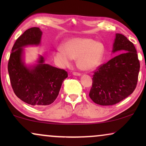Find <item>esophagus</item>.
Returning <instances> with one entry per match:
<instances>
[{
	"label": "esophagus",
	"instance_id": "34e87169",
	"mask_svg": "<svg viewBox=\"0 0 146 146\" xmlns=\"http://www.w3.org/2000/svg\"><path fill=\"white\" fill-rule=\"evenodd\" d=\"M73 75L74 76H81V74L79 73V72H74Z\"/></svg>",
	"mask_w": 146,
	"mask_h": 146
}]
</instances>
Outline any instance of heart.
I'll list each match as a JSON object with an SVG mask.
<instances>
[{
	"instance_id": "b5f03b06",
	"label": "heart",
	"mask_w": 146,
	"mask_h": 146,
	"mask_svg": "<svg viewBox=\"0 0 146 146\" xmlns=\"http://www.w3.org/2000/svg\"><path fill=\"white\" fill-rule=\"evenodd\" d=\"M104 51L105 46L102 42L86 38H74L65 42L64 49L58 48L54 58L62 67L68 66L72 59H77V65L80 68L90 71L100 65Z\"/></svg>"
}]
</instances>
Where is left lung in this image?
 Returning a JSON list of instances; mask_svg holds the SVG:
<instances>
[{"label":"left lung","mask_w":146,"mask_h":146,"mask_svg":"<svg viewBox=\"0 0 146 146\" xmlns=\"http://www.w3.org/2000/svg\"><path fill=\"white\" fill-rule=\"evenodd\" d=\"M119 53L94 72L89 96L94 102L110 106L133 93L136 87L139 61L133 44L121 34H115L112 52Z\"/></svg>","instance_id":"1"}]
</instances>
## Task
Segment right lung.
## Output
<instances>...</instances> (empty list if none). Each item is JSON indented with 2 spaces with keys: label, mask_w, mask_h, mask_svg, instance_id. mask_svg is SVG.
I'll use <instances>...</instances> for the list:
<instances>
[{
  "label": "right lung",
  "mask_w": 146,
  "mask_h": 146,
  "mask_svg": "<svg viewBox=\"0 0 146 146\" xmlns=\"http://www.w3.org/2000/svg\"><path fill=\"white\" fill-rule=\"evenodd\" d=\"M42 32L38 27L28 29L18 38L12 48L8 64L10 80L16 96L25 103L42 107L53 103L63 81L68 77L64 70L44 63L40 56L37 64L29 66L24 61V48L40 44Z\"/></svg>",
  "instance_id": "obj_1"
}]
</instances>
